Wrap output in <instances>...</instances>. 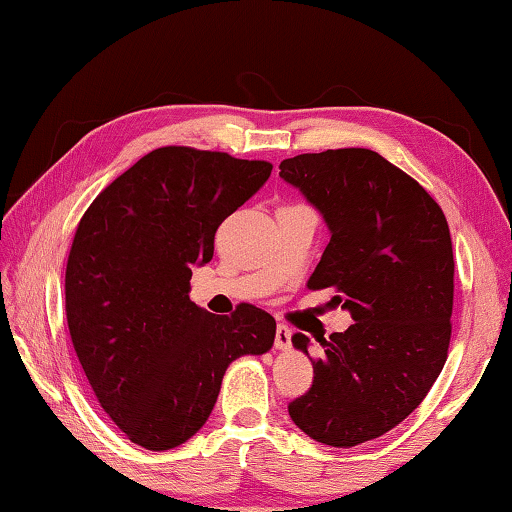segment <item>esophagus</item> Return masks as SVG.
<instances>
[{
	"label": "esophagus",
	"mask_w": 512,
	"mask_h": 512,
	"mask_svg": "<svg viewBox=\"0 0 512 512\" xmlns=\"http://www.w3.org/2000/svg\"><path fill=\"white\" fill-rule=\"evenodd\" d=\"M291 329L284 325V323H280L277 325V329H275V348L277 350H289L291 348Z\"/></svg>",
	"instance_id": "esophagus-1"
}]
</instances>
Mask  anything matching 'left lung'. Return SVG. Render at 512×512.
<instances>
[{
    "instance_id": "1",
    "label": "left lung",
    "mask_w": 512,
    "mask_h": 512,
    "mask_svg": "<svg viewBox=\"0 0 512 512\" xmlns=\"http://www.w3.org/2000/svg\"><path fill=\"white\" fill-rule=\"evenodd\" d=\"M280 178L316 207L329 244L309 289H336L354 325L318 339L314 384L289 404L309 438L354 447L418 409L447 361L454 250L440 205L370 149L302 153ZM309 354V336L293 334Z\"/></svg>"
}]
</instances>
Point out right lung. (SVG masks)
Masks as SVG:
<instances>
[{
  "label": "right lung",
  "mask_w": 512,
  "mask_h": 512,
  "mask_svg": "<svg viewBox=\"0 0 512 512\" xmlns=\"http://www.w3.org/2000/svg\"><path fill=\"white\" fill-rule=\"evenodd\" d=\"M273 164L162 146L94 198L76 228L65 309L76 357L112 422L151 452L187 443L225 370L273 348L275 318L253 305L214 316L189 300L192 266L214 255L225 216Z\"/></svg>",
  "instance_id": "1"
}]
</instances>
